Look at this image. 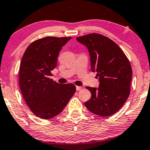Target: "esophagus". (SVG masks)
<instances>
[{
	"label": "esophagus",
	"instance_id": "1",
	"mask_svg": "<svg viewBox=\"0 0 150 150\" xmlns=\"http://www.w3.org/2000/svg\"><path fill=\"white\" fill-rule=\"evenodd\" d=\"M76 89H77V91H80L81 89H82V87L80 86H77L76 87Z\"/></svg>",
	"mask_w": 150,
	"mask_h": 150
}]
</instances>
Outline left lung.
Segmentation results:
<instances>
[{
  "label": "left lung",
  "mask_w": 150,
  "mask_h": 150,
  "mask_svg": "<svg viewBox=\"0 0 150 150\" xmlns=\"http://www.w3.org/2000/svg\"><path fill=\"white\" fill-rule=\"evenodd\" d=\"M87 47L91 69L99 77L98 88L86 87L91 97L85 105L91 113L108 117L118 111L129 96L132 66L118 45L104 35L90 33L76 38Z\"/></svg>",
  "instance_id": "obj_1"
}]
</instances>
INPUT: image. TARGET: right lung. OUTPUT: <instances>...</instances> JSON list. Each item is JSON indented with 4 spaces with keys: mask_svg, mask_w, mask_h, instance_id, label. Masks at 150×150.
<instances>
[{
    "mask_svg": "<svg viewBox=\"0 0 150 150\" xmlns=\"http://www.w3.org/2000/svg\"><path fill=\"white\" fill-rule=\"evenodd\" d=\"M71 37H47L30 43L19 67V86L32 112L49 120L60 113L76 91L72 83L60 84L51 79L61 49Z\"/></svg>",
    "mask_w": 150,
    "mask_h": 150,
    "instance_id": "obj_1",
    "label": "right lung"
}]
</instances>
